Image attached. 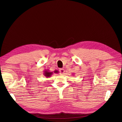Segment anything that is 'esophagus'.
Masks as SVG:
<instances>
[{
  "mask_svg": "<svg viewBox=\"0 0 122 122\" xmlns=\"http://www.w3.org/2000/svg\"><path fill=\"white\" fill-rule=\"evenodd\" d=\"M60 73L62 75V74H64V73H65V70L64 69H60Z\"/></svg>",
  "mask_w": 122,
  "mask_h": 122,
  "instance_id": "1",
  "label": "esophagus"
}]
</instances>
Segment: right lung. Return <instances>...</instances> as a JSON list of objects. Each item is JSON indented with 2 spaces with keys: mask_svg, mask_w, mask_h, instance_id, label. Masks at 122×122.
<instances>
[{
  "mask_svg": "<svg viewBox=\"0 0 122 122\" xmlns=\"http://www.w3.org/2000/svg\"><path fill=\"white\" fill-rule=\"evenodd\" d=\"M54 73H58V71L55 70L53 72ZM53 74V72H50L48 70H46L44 71V75L46 77H50Z\"/></svg>",
  "mask_w": 122,
  "mask_h": 122,
  "instance_id": "add662e5",
  "label": "right lung"
}]
</instances>
